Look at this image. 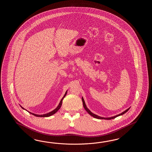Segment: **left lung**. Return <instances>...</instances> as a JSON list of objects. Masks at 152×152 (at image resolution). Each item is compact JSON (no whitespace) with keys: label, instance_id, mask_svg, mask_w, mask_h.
Listing matches in <instances>:
<instances>
[{"label":"left lung","instance_id":"1","mask_svg":"<svg viewBox=\"0 0 152 152\" xmlns=\"http://www.w3.org/2000/svg\"><path fill=\"white\" fill-rule=\"evenodd\" d=\"M82 101H83V106H84V109L86 110V111H87L88 113H89L90 115L91 116H92L94 117V118H98V119H104V120H111V119H113V118H115L116 117H117L119 116H121V115H122L123 114H124L125 113H126V112L129 110V109H130V107L128 108V109H126V111H124V112H123L122 113H120V114H118V115H117L116 116H115L111 117H108V118H104V117H102L98 116H97L96 115H95V114H94V113H91L90 110H88V109L87 108V107L86 106V104L85 103V102H84V99H83V98L82 97Z\"/></svg>","mask_w":152,"mask_h":152}]
</instances>
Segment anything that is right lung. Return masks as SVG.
Segmentation results:
<instances>
[{
  "instance_id": "right-lung-1",
  "label": "right lung",
  "mask_w": 152,
  "mask_h": 152,
  "mask_svg": "<svg viewBox=\"0 0 152 152\" xmlns=\"http://www.w3.org/2000/svg\"><path fill=\"white\" fill-rule=\"evenodd\" d=\"M67 91H66V92L65 93V95H64V96L62 97V98L61 99V100L60 101V103L58 104V107H57L55 109L53 110V111H52L51 112H50V113H45V114H44V115H36V114H34V113H30L29 112V113H31V114H32L34 116H35L36 117H49L50 116H52L53 115H54V113H56L60 109V107H61L62 103V100H63V99L64 98V97L66 96V94H67ZM22 109H24L23 107H22Z\"/></svg>"
}]
</instances>
